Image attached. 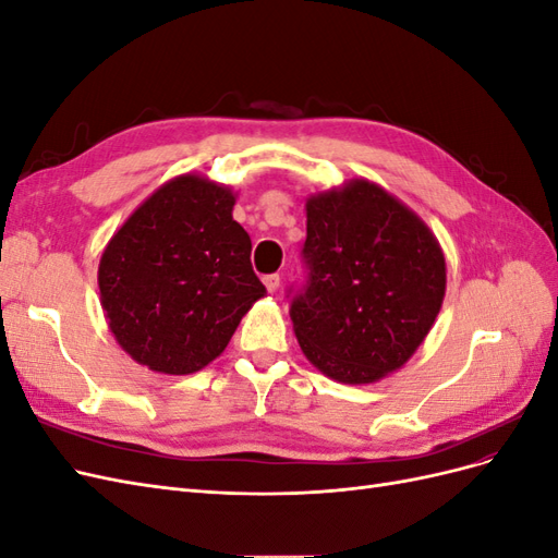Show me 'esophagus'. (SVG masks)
<instances>
[{
	"instance_id": "esophagus-1",
	"label": "esophagus",
	"mask_w": 558,
	"mask_h": 558,
	"mask_svg": "<svg viewBox=\"0 0 558 558\" xmlns=\"http://www.w3.org/2000/svg\"><path fill=\"white\" fill-rule=\"evenodd\" d=\"M263 283H265V289H267L269 293H277V289H279V275H267V277L263 279Z\"/></svg>"
}]
</instances>
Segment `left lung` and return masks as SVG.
<instances>
[{"instance_id": "left-lung-1", "label": "left lung", "mask_w": 558, "mask_h": 558, "mask_svg": "<svg viewBox=\"0 0 558 558\" xmlns=\"http://www.w3.org/2000/svg\"><path fill=\"white\" fill-rule=\"evenodd\" d=\"M307 289L291 302L307 361L340 384H373L426 340L447 291L430 228L381 185L351 179L307 199Z\"/></svg>"}]
</instances>
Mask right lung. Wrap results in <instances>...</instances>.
<instances>
[{
  "instance_id": "1",
  "label": "right lung",
  "mask_w": 558,
  "mask_h": 558,
  "mask_svg": "<svg viewBox=\"0 0 558 558\" xmlns=\"http://www.w3.org/2000/svg\"><path fill=\"white\" fill-rule=\"evenodd\" d=\"M238 195L199 174L162 183L130 214L97 269L116 342L160 375H193L226 351L265 298L251 238L232 218Z\"/></svg>"
}]
</instances>
